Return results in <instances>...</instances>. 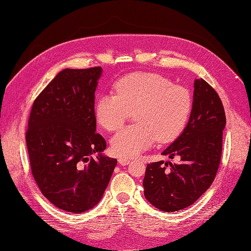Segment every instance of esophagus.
I'll return each instance as SVG.
<instances>
[{
  "label": "esophagus",
  "instance_id": "esophagus-1",
  "mask_svg": "<svg viewBox=\"0 0 251 251\" xmlns=\"http://www.w3.org/2000/svg\"><path fill=\"white\" fill-rule=\"evenodd\" d=\"M118 163L120 164L121 166H126V165H128L130 163V160L126 159V157H119Z\"/></svg>",
  "mask_w": 251,
  "mask_h": 251
}]
</instances>
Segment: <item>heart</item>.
Instances as JSON below:
<instances>
[{
    "label": "heart",
    "mask_w": 251,
    "mask_h": 251,
    "mask_svg": "<svg viewBox=\"0 0 251 251\" xmlns=\"http://www.w3.org/2000/svg\"><path fill=\"white\" fill-rule=\"evenodd\" d=\"M116 95L107 94L96 103L98 123L108 131L120 128L131 112L136 124L122 128L111 140L119 156H135L156 141L175 140L185 128L192 110L189 90L153 73H133L115 82Z\"/></svg>",
    "instance_id": "heart-1"
}]
</instances>
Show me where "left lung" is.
<instances>
[{
  "instance_id": "8db88e82",
  "label": "left lung",
  "mask_w": 251,
  "mask_h": 251,
  "mask_svg": "<svg viewBox=\"0 0 251 251\" xmlns=\"http://www.w3.org/2000/svg\"><path fill=\"white\" fill-rule=\"evenodd\" d=\"M192 110L181 135L162 154L180 163L148 164L143 179L147 201L172 213L194 203L212 185L221 161L226 116L216 90L202 78L194 80Z\"/></svg>"
}]
</instances>
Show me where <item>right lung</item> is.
<instances>
[{
    "instance_id": "obj_1",
    "label": "right lung",
    "mask_w": 251,
    "mask_h": 251,
    "mask_svg": "<svg viewBox=\"0 0 251 251\" xmlns=\"http://www.w3.org/2000/svg\"><path fill=\"white\" fill-rule=\"evenodd\" d=\"M101 74V67L62 70L35 99L29 116L26 144L33 178L44 196L69 213H84L100 201L117 165L102 153L107 144L96 133Z\"/></svg>"
}]
</instances>
